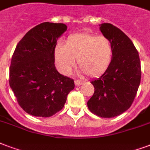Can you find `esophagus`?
<instances>
[{"label":"esophagus","instance_id":"34e87169","mask_svg":"<svg viewBox=\"0 0 150 150\" xmlns=\"http://www.w3.org/2000/svg\"><path fill=\"white\" fill-rule=\"evenodd\" d=\"M74 83H75V85H76V86H79V85H81V84L83 83V81H79V80H75V81H74Z\"/></svg>","mask_w":150,"mask_h":150}]
</instances>
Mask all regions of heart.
Masks as SVG:
<instances>
[{"instance_id":"1","label":"heart","mask_w":150,"mask_h":150,"mask_svg":"<svg viewBox=\"0 0 150 150\" xmlns=\"http://www.w3.org/2000/svg\"><path fill=\"white\" fill-rule=\"evenodd\" d=\"M112 55V45L107 37L89 33L73 34L54 49L55 64L63 74H69L76 58L81 72L99 76L109 67Z\"/></svg>"}]
</instances>
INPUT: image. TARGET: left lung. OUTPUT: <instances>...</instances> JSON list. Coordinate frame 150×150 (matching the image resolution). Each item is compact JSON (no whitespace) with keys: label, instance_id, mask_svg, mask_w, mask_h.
Listing matches in <instances>:
<instances>
[{"label":"left lung","instance_id":"left-lung-1","mask_svg":"<svg viewBox=\"0 0 150 150\" xmlns=\"http://www.w3.org/2000/svg\"><path fill=\"white\" fill-rule=\"evenodd\" d=\"M100 30L111 41L112 60L104 74L91 83L94 94L88 101L91 112L102 118L118 116L130 108L141 81V63L134 45L120 29L102 23Z\"/></svg>","mask_w":150,"mask_h":150}]
</instances>
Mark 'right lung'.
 Instances as JSON below:
<instances>
[{"label":"right lung","mask_w":150,"mask_h":150,"mask_svg":"<svg viewBox=\"0 0 150 150\" xmlns=\"http://www.w3.org/2000/svg\"><path fill=\"white\" fill-rule=\"evenodd\" d=\"M66 30L64 23H40L23 37L12 55L10 87L23 111L33 116L47 118L61 111L74 88V80L54 66L56 42Z\"/></svg>","instance_id":"right-lung-1"}]
</instances>
